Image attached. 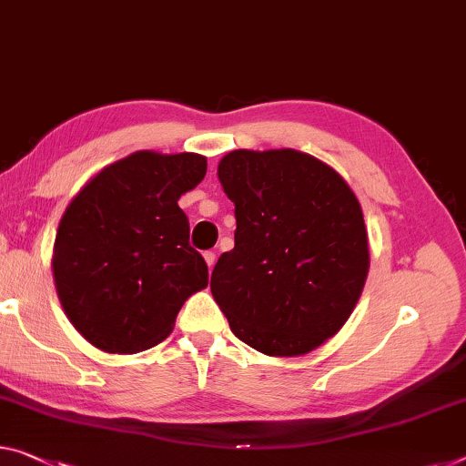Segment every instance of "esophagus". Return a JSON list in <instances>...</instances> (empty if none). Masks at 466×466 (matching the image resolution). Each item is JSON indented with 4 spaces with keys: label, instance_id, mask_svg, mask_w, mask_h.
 I'll use <instances>...</instances> for the list:
<instances>
[{
    "label": "esophagus",
    "instance_id": "obj_1",
    "mask_svg": "<svg viewBox=\"0 0 466 466\" xmlns=\"http://www.w3.org/2000/svg\"><path fill=\"white\" fill-rule=\"evenodd\" d=\"M204 260H206V264H208V268H212L214 262H217V254H214V252H204Z\"/></svg>",
    "mask_w": 466,
    "mask_h": 466
}]
</instances>
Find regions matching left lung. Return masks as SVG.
Here are the masks:
<instances>
[{"label":"left lung","instance_id":"1","mask_svg":"<svg viewBox=\"0 0 466 466\" xmlns=\"http://www.w3.org/2000/svg\"><path fill=\"white\" fill-rule=\"evenodd\" d=\"M218 178L238 228L210 289L231 331L268 356L319 348L346 323L369 273L352 189L296 149H235L220 160Z\"/></svg>","mask_w":466,"mask_h":466}]
</instances>
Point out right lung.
Wrapping results in <instances>:
<instances>
[{"label": "right lung", "instance_id": "add662e5", "mask_svg": "<svg viewBox=\"0 0 466 466\" xmlns=\"http://www.w3.org/2000/svg\"><path fill=\"white\" fill-rule=\"evenodd\" d=\"M206 175L199 154L135 152L96 175L64 212L54 279L70 323L93 346L135 354L160 343L208 264L189 243L178 198Z\"/></svg>", "mask_w": 466, "mask_h": 466}]
</instances>
